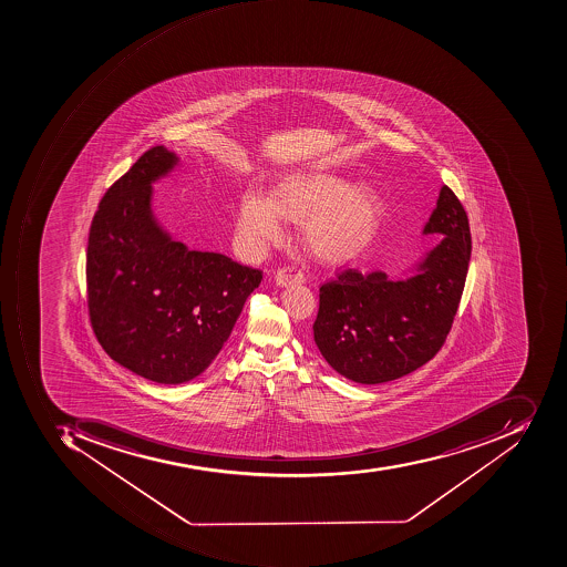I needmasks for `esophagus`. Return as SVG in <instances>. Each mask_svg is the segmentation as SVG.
Segmentation results:
<instances>
[{"label": "esophagus", "instance_id": "obj_1", "mask_svg": "<svg viewBox=\"0 0 567 567\" xmlns=\"http://www.w3.org/2000/svg\"><path fill=\"white\" fill-rule=\"evenodd\" d=\"M274 282L279 288H288V286L301 285L303 282V274L297 269V267H286V269L279 270L274 278Z\"/></svg>", "mask_w": 567, "mask_h": 567}]
</instances>
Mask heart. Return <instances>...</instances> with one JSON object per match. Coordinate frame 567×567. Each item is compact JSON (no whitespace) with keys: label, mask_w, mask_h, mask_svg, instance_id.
<instances>
[{"label":"heart","mask_w":567,"mask_h":567,"mask_svg":"<svg viewBox=\"0 0 567 567\" xmlns=\"http://www.w3.org/2000/svg\"><path fill=\"white\" fill-rule=\"evenodd\" d=\"M285 217L305 219L309 247L328 260H344L374 238L381 199L343 176L300 174L278 184L272 198L248 189L239 199L236 235L250 254H260L285 235Z\"/></svg>","instance_id":"obj_1"}]
</instances>
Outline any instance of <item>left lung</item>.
<instances>
[{"instance_id":"8db88e82","label":"left lung","mask_w":567,"mask_h":567,"mask_svg":"<svg viewBox=\"0 0 567 567\" xmlns=\"http://www.w3.org/2000/svg\"><path fill=\"white\" fill-rule=\"evenodd\" d=\"M440 236L411 274L344 270L320 288L313 341L353 383L379 384L422 368L442 348L457 313L471 258L467 214L449 186L422 229Z\"/></svg>"}]
</instances>
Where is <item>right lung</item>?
<instances>
[{"label": "right lung", "instance_id": "right-lung-1", "mask_svg": "<svg viewBox=\"0 0 567 567\" xmlns=\"http://www.w3.org/2000/svg\"><path fill=\"white\" fill-rule=\"evenodd\" d=\"M181 167L148 150L105 193L91 224V324L110 359L155 383L181 384L214 362L262 272L177 241L153 208V184Z\"/></svg>", "mask_w": 567, "mask_h": 567}]
</instances>
